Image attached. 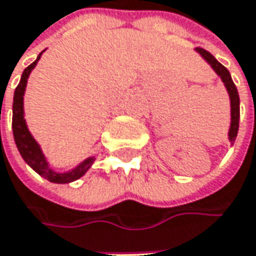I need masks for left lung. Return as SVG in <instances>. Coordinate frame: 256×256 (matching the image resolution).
I'll return each instance as SVG.
<instances>
[{
    "mask_svg": "<svg viewBox=\"0 0 256 256\" xmlns=\"http://www.w3.org/2000/svg\"><path fill=\"white\" fill-rule=\"evenodd\" d=\"M196 51L202 56V58L208 63L212 68V70L221 78L227 92H228V98H230V130H228V142L233 144L236 137H238V131H239V118H240V100L238 88L234 85V82L232 80L230 72L210 54L204 48H196Z\"/></svg>",
    "mask_w": 256,
    "mask_h": 256,
    "instance_id": "obj_1",
    "label": "left lung"
}]
</instances>
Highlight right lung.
Masks as SVG:
<instances>
[{
	"label": "right lung",
	"instance_id": "right-lung-1",
	"mask_svg": "<svg viewBox=\"0 0 256 256\" xmlns=\"http://www.w3.org/2000/svg\"><path fill=\"white\" fill-rule=\"evenodd\" d=\"M44 51H41L40 56L36 57V60L23 70L20 82L17 85L16 91H14V98H13V136H14V142H16L17 148H18L23 160L35 172H38L40 176H44L46 180L51 181V182L68 184V182L76 181V180H80V176H85V172L94 164L96 158L90 156V158L84 159L80 164H78L75 168H72L69 171H64V172H58V171H56V170H52L50 166L41 146L34 138V136L30 134V131L28 128V124H26V119H24V109H23V96H24V91H26L29 75L34 70V68L36 66V63L40 62Z\"/></svg>",
	"mask_w": 256,
	"mask_h": 256
}]
</instances>
